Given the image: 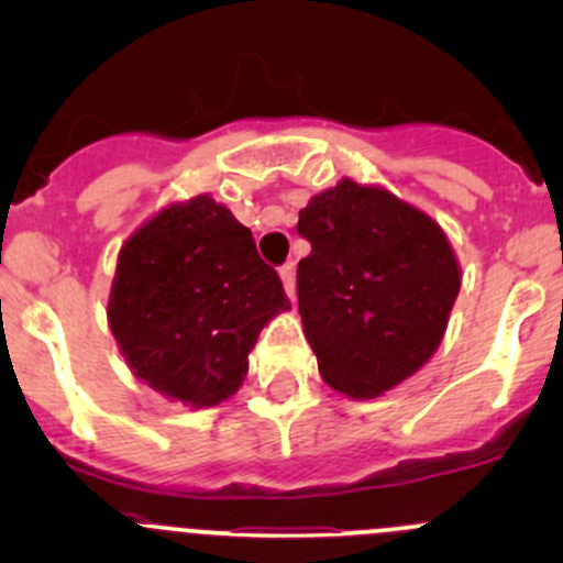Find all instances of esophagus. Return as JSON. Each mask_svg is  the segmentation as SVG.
I'll use <instances>...</instances> for the list:
<instances>
[{
	"label": "esophagus",
	"instance_id": "34e87169",
	"mask_svg": "<svg viewBox=\"0 0 563 563\" xmlns=\"http://www.w3.org/2000/svg\"><path fill=\"white\" fill-rule=\"evenodd\" d=\"M280 280H283V288H286L288 297L294 299V294H297V277H294V264L280 266Z\"/></svg>",
	"mask_w": 563,
	"mask_h": 563
}]
</instances>
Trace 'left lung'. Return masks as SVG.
Listing matches in <instances>:
<instances>
[{"label": "left lung", "instance_id": "obj_1", "mask_svg": "<svg viewBox=\"0 0 563 563\" xmlns=\"http://www.w3.org/2000/svg\"><path fill=\"white\" fill-rule=\"evenodd\" d=\"M310 255L297 266L305 334L323 382L378 397L433 356L460 291L441 225L384 187L340 185L299 212Z\"/></svg>", "mask_w": 563, "mask_h": 563}]
</instances>
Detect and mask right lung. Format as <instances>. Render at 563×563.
Masks as SVG:
<instances>
[{"label":"right lung","mask_w":563,"mask_h":563,"mask_svg":"<svg viewBox=\"0 0 563 563\" xmlns=\"http://www.w3.org/2000/svg\"><path fill=\"white\" fill-rule=\"evenodd\" d=\"M288 310L283 283L223 203H172L119 250L108 323L130 371L187 406L240 389L258 332Z\"/></svg>","instance_id":"1"}]
</instances>
